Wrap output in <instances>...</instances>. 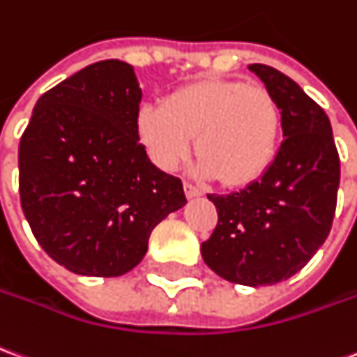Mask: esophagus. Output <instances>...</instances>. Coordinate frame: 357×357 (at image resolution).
<instances>
[{"instance_id": "1", "label": "esophagus", "mask_w": 357, "mask_h": 357, "mask_svg": "<svg viewBox=\"0 0 357 357\" xmlns=\"http://www.w3.org/2000/svg\"><path fill=\"white\" fill-rule=\"evenodd\" d=\"M183 189H185L187 199H195V197L203 195V189H201V187L193 185V183H185V185H183Z\"/></svg>"}]
</instances>
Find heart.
Segmentation results:
<instances>
[{"mask_svg":"<svg viewBox=\"0 0 357 357\" xmlns=\"http://www.w3.org/2000/svg\"><path fill=\"white\" fill-rule=\"evenodd\" d=\"M137 131L162 170H176L195 137L201 176L248 185L265 174L276 154L280 109L263 84L199 81L172 92L162 106H143Z\"/></svg>","mask_w":357,"mask_h":357,"instance_id":"1","label":"heart"}]
</instances>
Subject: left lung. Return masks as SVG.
I'll list each match as a JSON object with an SVG mask.
<instances>
[{"instance_id": "8db88e82", "label": "left lung", "mask_w": 357, "mask_h": 357, "mask_svg": "<svg viewBox=\"0 0 357 357\" xmlns=\"http://www.w3.org/2000/svg\"><path fill=\"white\" fill-rule=\"evenodd\" d=\"M249 69L278 104L284 141L257 181L230 195H208L218 222L201 253L228 282L271 286L301 271L325 243L336 211L340 158L328 116L300 84L263 63Z\"/></svg>"}]
</instances>
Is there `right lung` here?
Instances as JSON below:
<instances>
[{
	"label": "right lung",
	"instance_id": "add662e5",
	"mask_svg": "<svg viewBox=\"0 0 357 357\" xmlns=\"http://www.w3.org/2000/svg\"><path fill=\"white\" fill-rule=\"evenodd\" d=\"M133 67L106 59L44 92L19 143V193L42 249L83 276H121L187 203L139 143Z\"/></svg>",
	"mask_w": 357,
	"mask_h": 357
}]
</instances>
